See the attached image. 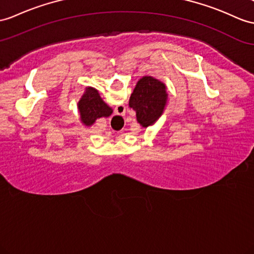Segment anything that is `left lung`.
Returning <instances> with one entry per match:
<instances>
[{
  "label": "left lung",
  "instance_id": "8db88e82",
  "mask_svg": "<svg viewBox=\"0 0 254 254\" xmlns=\"http://www.w3.org/2000/svg\"><path fill=\"white\" fill-rule=\"evenodd\" d=\"M168 100L166 85L152 76L138 80L129 99V107L135 111L137 121L142 127L153 125L163 114Z\"/></svg>",
  "mask_w": 254,
  "mask_h": 254
}]
</instances>
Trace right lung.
<instances>
[{"label":"right lung","instance_id":"right-lung-1","mask_svg":"<svg viewBox=\"0 0 254 254\" xmlns=\"http://www.w3.org/2000/svg\"><path fill=\"white\" fill-rule=\"evenodd\" d=\"M80 121L86 126H91L97 119L108 117L113 113L112 108L102 100L97 89L86 88L84 95L77 103Z\"/></svg>","mask_w":254,"mask_h":254}]
</instances>
